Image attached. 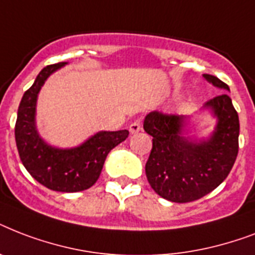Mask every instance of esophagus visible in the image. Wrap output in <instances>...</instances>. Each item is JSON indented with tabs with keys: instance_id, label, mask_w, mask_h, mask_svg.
<instances>
[{
	"instance_id": "obj_1",
	"label": "esophagus",
	"mask_w": 255,
	"mask_h": 255,
	"mask_svg": "<svg viewBox=\"0 0 255 255\" xmlns=\"http://www.w3.org/2000/svg\"><path fill=\"white\" fill-rule=\"evenodd\" d=\"M139 131H141V122H140V120L132 122L131 126H129V132H131V133H136V132Z\"/></svg>"
}]
</instances>
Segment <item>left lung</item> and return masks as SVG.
Segmentation results:
<instances>
[{
	"label": "left lung",
	"instance_id": "obj_1",
	"mask_svg": "<svg viewBox=\"0 0 255 255\" xmlns=\"http://www.w3.org/2000/svg\"><path fill=\"white\" fill-rule=\"evenodd\" d=\"M204 78L229 90L217 77ZM205 107L213 110L218 123L212 137L198 144L181 136L184 116L152 111L144 119V129L153 137L145 174L152 189L165 200L182 204L204 197L228 177L237 159L240 120L230 96H214Z\"/></svg>",
	"mask_w": 255,
	"mask_h": 255
}]
</instances>
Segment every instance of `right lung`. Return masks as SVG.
Listing matches in <instances>:
<instances>
[{
  "label": "right lung",
  "mask_w": 255,
  "mask_h": 255,
  "mask_svg": "<svg viewBox=\"0 0 255 255\" xmlns=\"http://www.w3.org/2000/svg\"><path fill=\"white\" fill-rule=\"evenodd\" d=\"M65 62L46 66L33 86L22 96L15 122V143L26 170L46 188L57 192H81L91 188L99 178L104 160L112 148L127 139V129L102 131L88 139L81 147L57 149L47 145L38 136L34 116L38 92L42 85Z\"/></svg>",
  "instance_id": "add662e5"
}]
</instances>
